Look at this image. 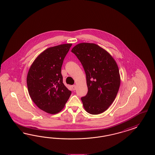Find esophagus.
Instances as JSON below:
<instances>
[{
	"instance_id": "esophagus-1",
	"label": "esophagus",
	"mask_w": 155,
	"mask_h": 155,
	"mask_svg": "<svg viewBox=\"0 0 155 155\" xmlns=\"http://www.w3.org/2000/svg\"><path fill=\"white\" fill-rule=\"evenodd\" d=\"M72 88L73 90H75L76 89V85H73L72 86Z\"/></svg>"
}]
</instances>
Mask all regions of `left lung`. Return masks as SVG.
Instances as JSON below:
<instances>
[{
  "label": "left lung",
  "instance_id": "obj_1",
  "mask_svg": "<svg viewBox=\"0 0 155 155\" xmlns=\"http://www.w3.org/2000/svg\"><path fill=\"white\" fill-rule=\"evenodd\" d=\"M71 52L80 60L86 75L88 92L81 98L86 111L102 113L114 102L120 86L119 69L114 59L101 47L80 43Z\"/></svg>",
  "mask_w": 155,
  "mask_h": 155
}]
</instances>
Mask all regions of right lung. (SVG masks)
Here are the masks:
<instances>
[{
    "label": "right lung",
    "mask_w": 155,
    "mask_h": 155,
    "mask_svg": "<svg viewBox=\"0 0 155 155\" xmlns=\"http://www.w3.org/2000/svg\"><path fill=\"white\" fill-rule=\"evenodd\" d=\"M72 44L51 47L35 58L27 76L29 95L41 110L54 114L65 106L71 91L63 82L61 67Z\"/></svg>",
    "instance_id": "obj_1"
}]
</instances>
